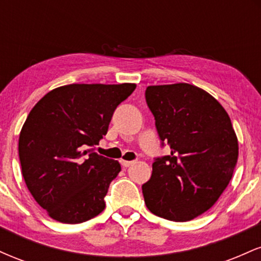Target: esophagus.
<instances>
[{"instance_id":"1","label":"esophagus","mask_w":261,"mask_h":261,"mask_svg":"<svg viewBox=\"0 0 261 261\" xmlns=\"http://www.w3.org/2000/svg\"><path fill=\"white\" fill-rule=\"evenodd\" d=\"M134 163H135V162H133V161H121V166L125 167V168H127V167L133 166Z\"/></svg>"}]
</instances>
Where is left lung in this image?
<instances>
[{
  "mask_svg": "<svg viewBox=\"0 0 261 261\" xmlns=\"http://www.w3.org/2000/svg\"><path fill=\"white\" fill-rule=\"evenodd\" d=\"M146 101L170 154L155 158L142 185L145 203L157 216L184 222L214 206L229 184L238 140L224 108L189 83L148 86Z\"/></svg>",
  "mask_w": 261,
  "mask_h": 261,
  "instance_id": "1",
  "label": "left lung"
}]
</instances>
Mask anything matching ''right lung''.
I'll return each mask as SVG.
<instances>
[{
  "label": "right lung",
  "mask_w": 261,
  "mask_h": 261,
  "mask_svg": "<svg viewBox=\"0 0 261 261\" xmlns=\"http://www.w3.org/2000/svg\"><path fill=\"white\" fill-rule=\"evenodd\" d=\"M135 88V83L62 86L31 110L18 143L22 174L54 220L81 223L106 208L104 197L121 167L89 147L106 136L116 107Z\"/></svg>",
  "instance_id": "1"
}]
</instances>
